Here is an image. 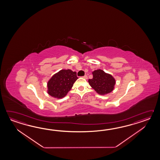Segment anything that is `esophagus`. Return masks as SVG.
<instances>
[{
  "label": "esophagus",
  "mask_w": 160,
  "mask_h": 160,
  "mask_svg": "<svg viewBox=\"0 0 160 160\" xmlns=\"http://www.w3.org/2000/svg\"><path fill=\"white\" fill-rule=\"evenodd\" d=\"M83 78L86 79H88V76L86 75H85V76H83Z\"/></svg>",
  "instance_id": "1"
}]
</instances>
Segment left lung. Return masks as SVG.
Returning <instances> with one entry per match:
<instances>
[{
	"instance_id": "obj_1",
	"label": "left lung",
	"mask_w": 160,
	"mask_h": 160,
	"mask_svg": "<svg viewBox=\"0 0 160 160\" xmlns=\"http://www.w3.org/2000/svg\"><path fill=\"white\" fill-rule=\"evenodd\" d=\"M92 78L88 83L95 92L100 95H105L112 92L116 84V79L112 75L98 69L92 72Z\"/></svg>"
}]
</instances>
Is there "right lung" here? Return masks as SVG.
I'll return each instance as SVG.
<instances>
[{
	"mask_svg": "<svg viewBox=\"0 0 160 160\" xmlns=\"http://www.w3.org/2000/svg\"><path fill=\"white\" fill-rule=\"evenodd\" d=\"M77 72L71 70H61L52 75L48 82V93L55 98L65 97L77 79Z\"/></svg>",
	"mask_w": 160,
	"mask_h": 160,
	"instance_id": "1",
	"label": "right lung"
}]
</instances>
